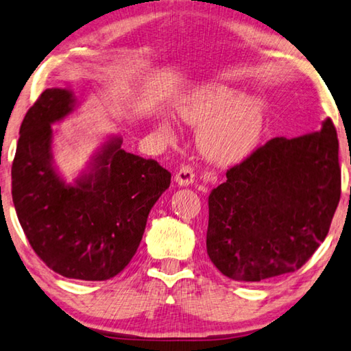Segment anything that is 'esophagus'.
Listing matches in <instances>:
<instances>
[{"label": "esophagus", "instance_id": "34e87169", "mask_svg": "<svg viewBox=\"0 0 351 351\" xmlns=\"http://www.w3.org/2000/svg\"><path fill=\"white\" fill-rule=\"evenodd\" d=\"M175 181L178 186H181V187H186V186H190V184H193V181H195L193 169L190 167V165H182V167L178 170Z\"/></svg>", "mask_w": 351, "mask_h": 351}]
</instances>
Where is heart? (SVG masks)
I'll return each instance as SVG.
<instances>
[{
  "instance_id": "obj_1",
  "label": "heart",
  "mask_w": 351,
  "mask_h": 351,
  "mask_svg": "<svg viewBox=\"0 0 351 351\" xmlns=\"http://www.w3.org/2000/svg\"><path fill=\"white\" fill-rule=\"evenodd\" d=\"M182 121L197 130V145L202 155L221 165L237 164L250 156L261 143L265 125V106L250 95H239L224 84L195 88L178 104ZM158 130L173 135L169 121L161 119Z\"/></svg>"
}]
</instances>
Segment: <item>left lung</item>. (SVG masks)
I'll return each instance as SVG.
<instances>
[{
  "label": "left lung",
  "instance_id": "8db88e82",
  "mask_svg": "<svg viewBox=\"0 0 351 351\" xmlns=\"http://www.w3.org/2000/svg\"><path fill=\"white\" fill-rule=\"evenodd\" d=\"M341 197L339 143L319 132L273 138L227 171L208 196L207 254L222 275L259 282L307 263Z\"/></svg>",
  "mask_w": 351,
  "mask_h": 351
}]
</instances>
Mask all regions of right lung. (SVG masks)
Masks as SVG:
<instances>
[{"instance_id": "1", "label": "right lung", "mask_w": 351, "mask_h": 351, "mask_svg": "<svg viewBox=\"0 0 351 351\" xmlns=\"http://www.w3.org/2000/svg\"><path fill=\"white\" fill-rule=\"evenodd\" d=\"M78 107L69 88H46L25 113L12 164V197L32 248L49 269L82 281H106L130 263L152 207L171 173L155 159L121 149L110 135L87 169L67 182L53 161L52 124Z\"/></svg>"}]
</instances>
